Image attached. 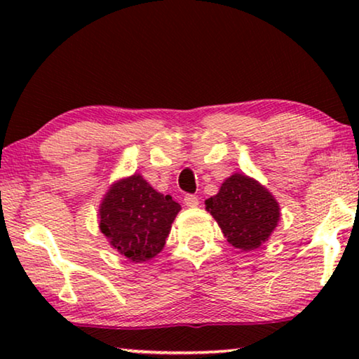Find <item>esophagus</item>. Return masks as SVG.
Instances as JSON below:
<instances>
[{
	"label": "esophagus",
	"instance_id": "esophagus-1",
	"mask_svg": "<svg viewBox=\"0 0 359 359\" xmlns=\"http://www.w3.org/2000/svg\"><path fill=\"white\" fill-rule=\"evenodd\" d=\"M183 201L188 208H198V204H199V198L194 194H186Z\"/></svg>",
	"mask_w": 359,
	"mask_h": 359
}]
</instances>
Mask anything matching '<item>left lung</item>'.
Wrapping results in <instances>:
<instances>
[{"label":"left lung","mask_w":359,"mask_h":359,"mask_svg":"<svg viewBox=\"0 0 359 359\" xmlns=\"http://www.w3.org/2000/svg\"><path fill=\"white\" fill-rule=\"evenodd\" d=\"M224 237L235 248L250 252L266 242L279 222V204L269 191L247 175L233 173L219 193L205 201Z\"/></svg>","instance_id":"obj_1"}]
</instances>
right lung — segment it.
<instances>
[{
	"label": "right lung",
	"instance_id": "obj_1",
	"mask_svg": "<svg viewBox=\"0 0 359 359\" xmlns=\"http://www.w3.org/2000/svg\"><path fill=\"white\" fill-rule=\"evenodd\" d=\"M181 205L155 191L140 175L119 180L100 205V229L111 247L134 263L154 258L165 247Z\"/></svg>",
	"mask_w": 359,
	"mask_h": 359
}]
</instances>
